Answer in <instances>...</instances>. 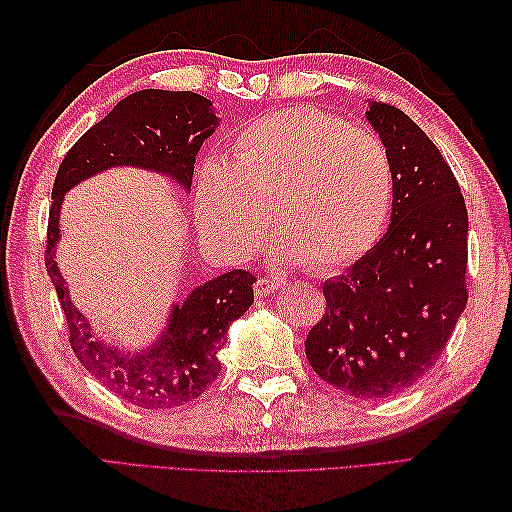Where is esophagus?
Listing matches in <instances>:
<instances>
[{
  "label": "esophagus",
  "instance_id": "obj_1",
  "mask_svg": "<svg viewBox=\"0 0 512 512\" xmlns=\"http://www.w3.org/2000/svg\"><path fill=\"white\" fill-rule=\"evenodd\" d=\"M279 286H281V279H275V277H259V279L255 281V295H257V297H266V295H270V292L279 290Z\"/></svg>",
  "mask_w": 512,
  "mask_h": 512
}]
</instances>
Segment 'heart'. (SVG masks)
<instances>
[{
  "label": "heart",
  "instance_id": "obj_1",
  "mask_svg": "<svg viewBox=\"0 0 512 512\" xmlns=\"http://www.w3.org/2000/svg\"><path fill=\"white\" fill-rule=\"evenodd\" d=\"M233 149V165L211 158L195 178V220L226 255L257 253L268 217L277 255L317 273L356 262L383 235L394 171L372 129L295 107L244 125Z\"/></svg>",
  "mask_w": 512,
  "mask_h": 512
}]
</instances>
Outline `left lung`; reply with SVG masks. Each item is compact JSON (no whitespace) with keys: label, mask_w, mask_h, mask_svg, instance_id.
<instances>
[{"label":"left lung","mask_w":512,"mask_h":512,"mask_svg":"<svg viewBox=\"0 0 512 512\" xmlns=\"http://www.w3.org/2000/svg\"><path fill=\"white\" fill-rule=\"evenodd\" d=\"M394 171L385 237L323 284L325 314L306 356L325 383L363 400L409 389L438 361L466 308L469 215L447 160L389 103L367 112Z\"/></svg>","instance_id":"8db88e82"}]
</instances>
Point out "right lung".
<instances>
[{
    "mask_svg": "<svg viewBox=\"0 0 512 512\" xmlns=\"http://www.w3.org/2000/svg\"><path fill=\"white\" fill-rule=\"evenodd\" d=\"M217 118L211 101L195 92L143 90L129 94L103 121L90 127L65 154L52 187L46 235V270L68 321L70 345L81 365L116 396L143 409H173L198 398L220 374L217 352L226 330L253 306L257 277L231 270L195 288L182 306H173L169 328L145 354H121L94 339L76 310L54 262L59 242V209L76 182L107 167H145L191 189L195 156L213 134Z\"/></svg>",
    "mask_w": 512,
    "mask_h": 512,
    "instance_id": "1",
    "label": "right lung"
}]
</instances>
